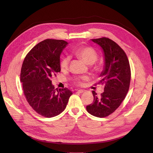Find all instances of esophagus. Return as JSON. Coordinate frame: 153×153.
<instances>
[{"label":"esophagus","instance_id":"obj_1","mask_svg":"<svg viewBox=\"0 0 153 153\" xmlns=\"http://www.w3.org/2000/svg\"><path fill=\"white\" fill-rule=\"evenodd\" d=\"M77 92H79V93H80V94H81V93H84V92H85V90H83V89H80V90H77Z\"/></svg>","mask_w":153,"mask_h":153}]
</instances>
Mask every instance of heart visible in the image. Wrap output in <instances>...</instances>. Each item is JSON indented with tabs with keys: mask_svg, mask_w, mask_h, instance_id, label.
Instances as JSON below:
<instances>
[{
	"mask_svg": "<svg viewBox=\"0 0 153 153\" xmlns=\"http://www.w3.org/2000/svg\"><path fill=\"white\" fill-rule=\"evenodd\" d=\"M75 55L77 57L82 59L85 63L88 64H93L97 60L98 55L92 48L89 46H83L78 48L74 51ZM69 62V58L68 56L64 57L60 62V67L62 71H66L68 68ZM87 78L83 77L81 79L77 80V83L80 85H82L83 82L87 81Z\"/></svg>",
	"mask_w": 153,
	"mask_h": 153,
	"instance_id": "heart-1",
	"label": "heart"
}]
</instances>
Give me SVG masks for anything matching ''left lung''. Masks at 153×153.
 Masks as SVG:
<instances>
[{"mask_svg": "<svg viewBox=\"0 0 153 153\" xmlns=\"http://www.w3.org/2000/svg\"><path fill=\"white\" fill-rule=\"evenodd\" d=\"M91 40L103 50L105 64L99 83L105 85L100 97L92 91L93 103L86 109L92 115L103 118L114 112L125 99L130 87L131 70L126 53L113 40L105 37Z\"/></svg>", "mask_w": 153, "mask_h": 153, "instance_id": "1", "label": "left lung"}]
</instances>
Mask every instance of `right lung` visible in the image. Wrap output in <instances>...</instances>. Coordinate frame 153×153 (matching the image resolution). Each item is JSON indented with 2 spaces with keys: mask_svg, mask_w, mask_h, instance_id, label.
<instances>
[{
  "mask_svg": "<svg viewBox=\"0 0 153 153\" xmlns=\"http://www.w3.org/2000/svg\"><path fill=\"white\" fill-rule=\"evenodd\" d=\"M68 42L46 39L27 54L21 69L20 82L29 105L46 118L59 115L66 108L72 92L54 89L51 77L61 71L60 55Z\"/></svg>",
  "mask_w": 153,
  "mask_h": 153,
  "instance_id": "1",
  "label": "right lung"
}]
</instances>
